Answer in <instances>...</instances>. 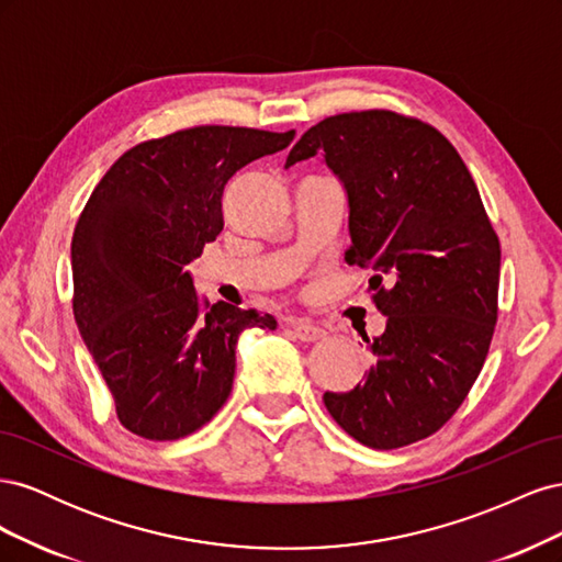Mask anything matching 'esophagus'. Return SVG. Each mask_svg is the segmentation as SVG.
Returning <instances> with one entry per match:
<instances>
[{
  "mask_svg": "<svg viewBox=\"0 0 562 562\" xmlns=\"http://www.w3.org/2000/svg\"><path fill=\"white\" fill-rule=\"evenodd\" d=\"M291 328H293L295 337L302 339V342H316V339L326 337V330L318 326H312V323H304V321H291Z\"/></svg>",
  "mask_w": 562,
  "mask_h": 562,
  "instance_id": "1",
  "label": "esophagus"
}]
</instances>
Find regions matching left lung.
Returning <instances> with one entry per match:
<instances>
[{"label": "left lung", "mask_w": 562, "mask_h": 562, "mask_svg": "<svg viewBox=\"0 0 562 562\" xmlns=\"http://www.w3.org/2000/svg\"><path fill=\"white\" fill-rule=\"evenodd\" d=\"M321 155L349 199V265L375 271L386 316L375 363L333 419L359 443L394 450L436 434L481 375L497 323L502 248L467 164L443 133L389 110L345 112L302 135L285 168ZM389 280L386 286L383 281Z\"/></svg>", "instance_id": "1"}]
</instances>
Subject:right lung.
<instances>
[{
  "instance_id": "add662e5",
  "label": "right lung",
  "mask_w": 562,
  "mask_h": 562,
  "mask_svg": "<svg viewBox=\"0 0 562 562\" xmlns=\"http://www.w3.org/2000/svg\"><path fill=\"white\" fill-rule=\"evenodd\" d=\"M295 131L194 126L145 140L95 184L72 236V310L124 427L147 440L190 436L225 405L246 328L277 318L201 304L187 265L223 232L236 171Z\"/></svg>"
}]
</instances>
